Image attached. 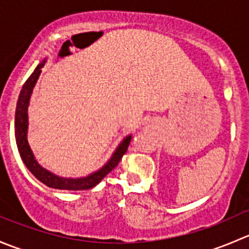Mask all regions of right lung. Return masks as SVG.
Instances as JSON below:
<instances>
[{"label": "right lung", "instance_id": "right-lung-1", "mask_svg": "<svg viewBox=\"0 0 249 249\" xmlns=\"http://www.w3.org/2000/svg\"><path fill=\"white\" fill-rule=\"evenodd\" d=\"M46 64V59L35 69L32 74L27 78L25 84L22 85V89L19 94V99L17 102V109H16V141L18 149H19L20 157H21L22 161L26 165L30 172L35 176L38 180L47 185L49 188H55V189H64V190H87L90 188L95 187L99 184L108 173L119 164L122 160L123 155L126 153L129 143L131 141V135L125 137L119 145L117 147L115 152L110 157V159L100 170L96 172L91 173V175L87 176V177L82 178H65L56 176L55 173H52L48 170L42 167L41 165L37 162L35 159V155L32 153L31 148H30L29 142H27V127H29V117H27V108H29L30 97H31L32 90H34L35 85H36L37 79H38L39 74L42 72V67Z\"/></svg>", "mask_w": 249, "mask_h": 249}]
</instances>
